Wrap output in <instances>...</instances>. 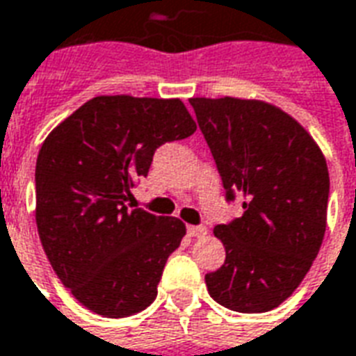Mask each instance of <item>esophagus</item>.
Here are the masks:
<instances>
[{
  "instance_id": "esophagus-1",
  "label": "esophagus",
  "mask_w": 356,
  "mask_h": 356,
  "mask_svg": "<svg viewBox=\"0 0 356 356\" xmlns=\"http://www.w3.org/2000/svg\"><path fill=\"white\" fill-rule=\"evenodd\" d=\"M188 235L189 237H204L207 235V227L204 225H188Z\"/></svg>"
}]
</instances>
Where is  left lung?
Instances as JSON below:
<instances>
[{
  "label": "left lung",
  "instance_id": "8db88e82",
  "mask_svg": "<svg viewBox=\"0 0 356 356\" xmlns=\"http://www.w3.org/2000/svg\"><path fill=\"white\" fill-rule=\"evenodd\" d=\"M225 201L243 216L214 227L224 266L204 275L212 300L238 313L279 307L300 286L323 245L330 178L323 152L296 119L271 104L191 98Z\"/></svg>",
  "mask_w": 356,
  "mask_h": 356
}]
</instances>
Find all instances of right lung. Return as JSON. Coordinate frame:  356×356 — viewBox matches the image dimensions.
I'll use <instances>...</instances> for the list:
<instances>
[{
	"instance_id": "right-lung-1",
	"label": "right lung",
	"mask_w": 356,
	"mask_h": 356,
	"mask_svg": "<svg viewBox=\"0 0 356 356\" xmlns=\"http://www.w3.org/2000/svg\"><path fill=\"white\" fill-rule=\"evenodd\" d=\"M197 131L181 100L96 96L54 129L35 163V222L62 284L92 313L146 309L186 225L129 209L159 146Z\"/></svg>"
}]
</instances>
